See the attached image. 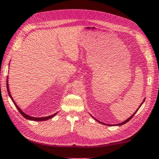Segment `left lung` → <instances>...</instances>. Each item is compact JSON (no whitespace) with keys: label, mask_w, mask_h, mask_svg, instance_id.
<instances>
[{"label":"left lung","mask_w":159,"mask_h":159,"mask_svg":"<svg viewBox=\"0 0 159 159\" xmlns=\"http://www.w3.org/2000/svg\"><path fill=\"white\" fill-rule=\"evenodd\" d=\"M145 99H144V100H143V102H142V103H141V104H140V106H139V107H138V108L136 110V111H135V112H134V114H133L132 115H131V117H129L128 118V119L127 120H126L125 121H124V122H122V123H120V124H117V125H108V124H105V123H103V122H100V121H99V120H97V119H95V118L93 117V116H92V115H91V116H92V117H93L94 118V119L95 120H96V121H97V122H99V123H101V124H102V125H107V126H121V125H125V124H126V122H129V121L130 120H131V118L133 117H134V115L135 114V113H136V112H137V111H138V109H139L140 108V106H141V105H142L143 104V103H144V102H145Z\"/></svg>","instance_id":"left-lung-1"}]
</instances>
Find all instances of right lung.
Instances as JSON below:
<instances>
[{"label": "right lung", "instance_id": "obj_1", "mask_svg": "<svg viewBox=\"0 0 159 159\" xmlns=\"http://www.w3.org/2000/svg\"><path fill=\"white\" fill-rule=\"evenodd\" d=\"M7 92H8V94H9V96H10V97L11 98V101H12V102L14 103V106H16V108H17V110H18V111H19V112L21 114V115L22 116H24L25 119H27V120H33V121H45V120H49V119H51L52 117H53L55 115H56L57 113V112H56V113H54L53 115H49V116H47V117H32V116H30V115H27V114H25L24 112H23L22 111H21V109L18 106L16 105V103H15V102H14V99H13V98H12V97H11V94H10V89H9V84H8V76L7 77Z\"/></svg>", "mask_w": 159, "mask_h": 159}]
</instances>
